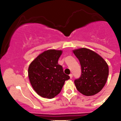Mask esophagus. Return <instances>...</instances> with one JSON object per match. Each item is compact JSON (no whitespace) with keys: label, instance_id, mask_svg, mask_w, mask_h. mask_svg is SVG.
<instances>
[{"label":"esophagus","instance_id":"obj_1","mask_svg":"<svg viewBox=\"0 0 121 121\" xmlns=\"http://www.w3.org/2000/svg\"><path fill=\"white\" fill-rule=\"evenodd\" d=\"M69 77H70V79L72 78V77H73V74H69Z\"/></svg>","mask_w":121,"mask_h":121}]
</instances>
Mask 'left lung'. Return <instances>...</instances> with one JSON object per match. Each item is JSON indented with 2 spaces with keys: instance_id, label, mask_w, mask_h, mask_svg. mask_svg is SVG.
<instances>
[{
  "instance_id": "1",
  "label": "left lung",
  "mask_w": 121,
  "mask_h": 121,
  "mask_svg": "<svg viewBox=\"0 0 121 121\" xmlns=\"http://www.w3.org/2000/svg\"><path fill=\"white\" fill-rule=\"evenodd\" d=\"M81 66V76L74 81L77 91L86 96L99 92L106 84L109 66L105 60L93 51L85 48L73 50Z\"/></svg>"
}]
</instances>
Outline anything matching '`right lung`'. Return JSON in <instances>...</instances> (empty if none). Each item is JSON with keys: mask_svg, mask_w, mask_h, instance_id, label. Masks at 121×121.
<instances>
[{"mask_svg": "<svg viewBox=\"0 0 121 121\" xmlns=\"http://www.w3.org/2000/svg\"><path fill=\"white\" fill-rule=\"evenodd\" d=\"M62 50L48 49L40 53L28 67V77L35 91L43 98H54L61 91L69 76L63 72L58 60Z\"/></svg>", "mask_w": 121, "mask_h": 121, "instance_id": "1", "label": "right lung"}]
</instances>
